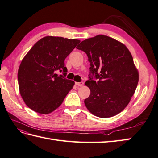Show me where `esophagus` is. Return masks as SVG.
<instances>
[{
  "instance_id": "esophagus-1",
  "label": "esophagus",
  "mask_w": 158,
  "mask_h": 158,
  "mask_svg": "<svg viewBox=\"0 0 158 158\" xmlns=\"http://www.w3.org/2000/svg\"><path fill=\"white\" fill-rule=\"evenodd\" d=\"M76 85L78 86H82L84 85V82H76Z\"/></svg>"
}]
</instances>
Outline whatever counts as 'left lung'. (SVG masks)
<instances>
[{
    "instance_id": "8db88e82",
    "label": "left lung",
    "mask_w": 158,
    "mask_h": 158,
    "mask_svg": "<svg viewBox=\"0 0 158 158\" xmlns=\"http://www.w3.org/2000/svg\"><path fill=\"white\" fill-rule=\"evenodd\" d=\"M78 49L85 52L93 76L85 85L90 90L85 104L97 117L110 118L120 113L128 106L139 82V72L132 56L125 45L104 35L82 41Z\"/></svg>"
}]
</instances>
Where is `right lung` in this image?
Masks as SVG:
<instances>
[{"label": "right lung", "instance_id": "add662e5", "mask_svg": "<svg viewBox=\"0 0 158 158\" xmlns=\"http://www.w3.org/2000/svg\"><path fill=\"white\" fill-rule=\"evenodd\" d=\"M80 42L47 36L38 40L21 62L17 73L21 96L26 106L48 114L61 106L74 82L65 78L64 61ZM63 71L64 76L56 73Z\"/></svg>", "mask_w": 158, "mask_h": 158}]
</instances>
